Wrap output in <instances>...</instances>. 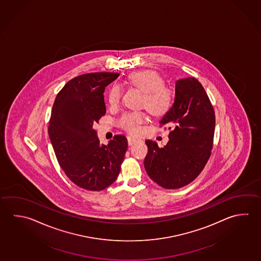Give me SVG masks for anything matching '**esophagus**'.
Listing matches in <instances>:
<instances>
[{"label": "esophagus", "mask_w": 261, "mask_h": 261, "mask_svg": "<svg viewBox=\"0 0 261 261\" xmlns=\"http://www.w3.org/2000/svg\"><path fill=\"white\" fill-rule=\"evenodd\" d=\"M140 140L137 138L133 137V136H128V145H133L134 143L139 142Z\"/></svg>", "instance_id": "1"}]
</instances>
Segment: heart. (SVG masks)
I'll use <instances>...</instances> for the list:
<instances>
[{"label":"heart","mask_w":261,"mask_h":261,"mask_svg":"<svg viewBox=\"0 0 261 261\" xmlns=\"http://www.w3.org/2000/svg\"><path fill=\"white\" fill-rule=\"evenodd\" d=\"M128 82L143 92L142 107H145L153 116L166 115L173 105V93L168 86H165V80L158 72L152 70L135 71L128 76ZM122 96L121 86L115 84L109 88L108 102L111 107H117ZM147 120L146 114L142 111L128 112L119 119L120 127L129 133H137L141 125Z\"/></svg>","instance_id":"1"}]
</instances>
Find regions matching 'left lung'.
I'll list each match as a JSON object with an SVG mask.
<instances>
[{
    "mask_svg": "<svg viewBox=\"0 0 261 261\" xmlns=\"http://www.w3.org/2000/svg\"><path fill=\"white\" fill-rule=\"evenodd\" d=\"M160 126L170 129L169 141L164 148L145 141L148 153L144 167L157 185L166 190L180 189L203 170L214 145V107L196 78L176 81L175 102Z\"/></svg>",
    "mask_w": 261,
    "mask_h": 261,
    "instance_id": "obj_1",
    "label": "left lung"
}]
</instances>
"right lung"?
I'll return each mask as SVG.
<instances>
[{"mask_svg":"<svg viewBox=\"0 0 261 261\" xmlns=\"http://www.w3.org/2000/svg\"><path fill=\"white\" fill-rule=\"evenodd\" d=\"M117 72H90L74 77L58 93L48 124V136L58 163L76 186L99 191L117 179L128 149L124 135L100 144L93 125L106 114L105 87Z\"/></svg>","mask_w":261,"mask_h":261,"instance_id":"1","label":"right lung"}]
</instances>
